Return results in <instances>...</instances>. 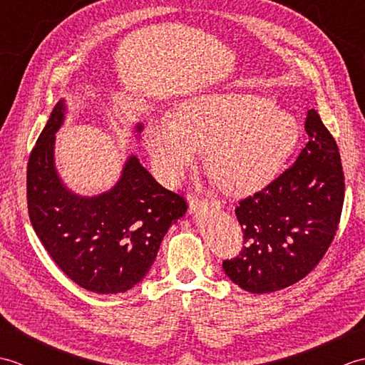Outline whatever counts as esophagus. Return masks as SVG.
<instances>
[{
    "mask_svg": "<svg viewBox=\"0 0 365 365\" xmlns=\"http://www.w3.org/2000/svg\"><path fill=\"white\" fill-rule=\"evenodd\" d=\"M205 207H220L218 200H205V199H197V197H190V210L197 212L202 210Z\"/></svg>",
    "mask_w": 365,
    "mask_h": 365,
    "instance_id": "esophagus-1",
    "label": "esophagus"
}]
</instances>
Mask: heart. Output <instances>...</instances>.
<instances>
[{
    "label": "heart",
    "mask_w": 365,
    "mask_h": 365,
    "mask_svg": "<svg viewBox=\"0 0 365 365\" xmlns=\"http://www.w3.org/2000/svg\"><path fill=\"white\" fill-rule=\"evenodd\" d=\"M299 138L292 114L269 97L243 92H204L185 100L175 115L153 119L145 149L158 175L177 183L207 147V168L227 195L243 196L268 185Z\"/></svg>",
    "instance_id": "b5f03b06"
}]
</instances>
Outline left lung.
<instances>
[{"instance_id": "8db88e82", "label": "left lung", "mask_w": 365, "mask_h": 365, "mask_svg": "<svg viewBox=\"0 0 365 365\" xmlns=\"http://www.w3.org/2000/svg\"><path fill=\"white\" fill-rule=\"evenodd\" d=\"M304 128L309 141L298 160L235 208L245 246L222 269L246 292L271 293L301 281L334 240L345 196L339 147L315 110Z\"/></svg>"}]
</instances>
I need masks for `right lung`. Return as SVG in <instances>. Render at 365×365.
<instances>
[{"instance_id":"add662e5","label":"right lung","mask_w":365,"mask_h":365,"mask_svg":"<svg viewBox=\"0 0 365 365\" xmlns=\"http://www.w3.org/2000/svg\"><path fill=\"white\" fill-rule=\"evenodd\" d=\"M66 111V100H59L29 155V220L46 252L75 284L94 293H123L149 273L168 229L187 212V200L163 188L135 155L110 191L75 195L54 166V135ZM141 130L138 123L136 133Z\"/></svg>"}]
</instances>
